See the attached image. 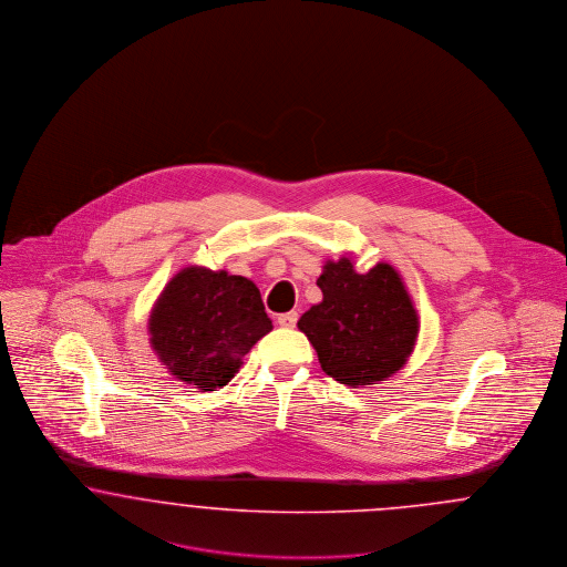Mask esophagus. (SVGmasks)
I'll return each mask as SVG.
<instances>
[{
  "label": "esophagus",
  "instance_id": "esophagus-1",
  "mask_svg": "<svg viewBox=\"0 0 567 567\" xmlns=\"http://www.w3.org/2000/svg\"><path fill=\"white\" fill-rule=\"evenodd\" d=\"M297 317H299V315H297L296 310L285 312V315H280V317H278V324H280V327H285V329H293L297 324Z\"/></svg>",
  "mask_w": 567,
  "mask_h": 567
}]
</instances>
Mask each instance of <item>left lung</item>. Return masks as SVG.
I'll use <instances>...</instances> for the list:
<instances>
[{
    "label": "left lung",
    "instance_id": "8db88e82",
    "mask_svg": "<svg viewBox=\"0 0 567 567\" xmlns=\"http://www.w3.org/2000/svg\"><path fill=\"white\" fill-rule=\"evenodd\" d=\"M323 301L297 321L327 377L347 384H378L402 370L414 351L419 315L404 280L389 264L357 274L349 257L327 261L317 280Z\"/></svg>",
    "mask_w": 567,
    "mask_h": 567
}]
</instances>
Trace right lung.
<instances>
[{
  "label": "right lung",
  "mask_w": 567,
  "mask_h": 567,
  "mask_svg": "<svg viewBox=\"0 0 567 567\" xmlns=\"http://www.w3.org/2000/svg\"><path fill=\"white\" fill-rule=\"evenodd\" d=\"M270 331L252 280L202 266L178 271L148 319L151 347L163 365L199 391L225 386L240 370L244 354Z\"/></svg>",
  "instance_id": "right-lung-1"
}]
</instances>
